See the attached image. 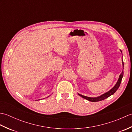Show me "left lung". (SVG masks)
Here are the masks:
<instances>
[{
    "mask_svg": "<svg viewBox=\"0 0 132 132\" xmlns=\"http://www.w3.org/2000/svg\"><path fill=\"white\" fill-rule=\"evenodd\" d=\"M120 51H121V52L122 53V51L121 50H120ZM122 70L121 73L120 74V76L119 77V79H118V80H117V82H116V85H114L113 87L110 90L108 91V92H105V93H104V94H102V95H100V96H99L97 97H87V96H84V95H82L80 94H78V95H79L80 96L84 98V99H85L88 101H90V102H99V101L103 100L106 99V98H108L110 96H111V95H112L114 93V92H115L117 90V89L119 88V86L120 85V83H121V80H122V78L123 77V75H124V62H123L122 59Z\"/></svg>",
    "mask_w": 132,
    "mask_h": 132,
    "instance_id": "left-lung-1",
    "label": "left lung"
}]
</instances>
